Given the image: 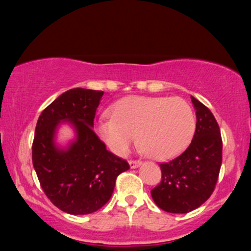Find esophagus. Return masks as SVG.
Wrapping results in <instances>:
<instances>
[{
  "mask_svg": "<svg viewBox=\"0 0 251 251\" xmlns=\"http://www.w3.org/2000/svg\"><path fill=\"white\" fill-rule=\"evenodd\" d=\"M128 164H129V168L135 169V168H138L140 164H142V162H140V160H129Z\"/></svg>",
  "mask_w": 251,
  "mask_h": 251,
  "instance_id": "34e87169",
  "label": "esophagus"
}]
</instances>
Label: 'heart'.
<instances>
[{"label":"heart","instance_id":"heart-1","mask_svg":"<svg viewBox=\"0 0 251 251\" xmlns=\"http://www.w3.org/2000/svg\"><path fill=\"white\" fill-rule=\"evenodd\" d=\"M111 118L97 124V133L113 153L126 155L138 139L150 157L174 158L191 142L196 118L181 98H124L111 107Z\"/></svg>","mask_w":251,"mask_h":251}]
</instances>
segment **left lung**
<instances>
[{
	"label": "left lung",
	"instance_id": "8db88e82",
	"mask_svg": "<svg viewBox=\"0 0 251 251\" xmlns=\"http://www.w3.org/2000/svg\"><path fill=\"white\" fill-rule=\"evenodd\" d=\"M196 131L189 148L168 163L160 164L162 180L151 190L158 208L186 214L200 208L214 192L222 165L220 126L211 111L194 97Z\"/></svg>",
	"mask_w": 251,
	"mask_h": 251
}]
</instances>
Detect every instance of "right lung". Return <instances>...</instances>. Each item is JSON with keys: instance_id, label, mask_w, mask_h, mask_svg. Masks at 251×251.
Masks as SVG:
<instances>
[{"instance_id": "right-lung-1", "label": "right lung", "mask_w": 251, "mask_h": 251, "mask_svg": "<svg viewBox=\"0 0 251 251\" xmlns=\"http://www.w3.org/2000/svg\"><path fill=\"white\" fill-rule=\"evenodd\" d=\"M102 91L73 88L57 97L37 120L31 155L46 196L71 215H87L102 208L113 194L117 177L128 163L106 150L93 131ZM68 122L76 139L68 148L55 144L56 129Z\"/></svg>"}]
</instances>
